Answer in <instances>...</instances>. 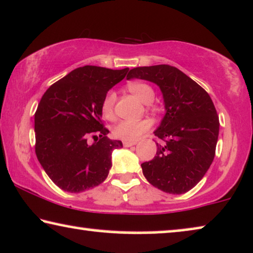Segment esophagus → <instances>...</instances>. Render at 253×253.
I'll return each mask as SVG.
<instances>
[{
  "instance_id": "obj_1",
  "label": "esophagus",
  "mask_w": 253,
  "mask_h": 253,
  "mask_svg": "<svg viewBox=\"0 0 253 253\" xmlns=\"http://www.w3.org/2000/svg\"><path fill=\"white\" fill-rule=\"evenodd\" d=\"M137 141H123V146L124 147H130V146H133V145H136Z\"/></svg>"
}]
</instances>
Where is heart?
Here are the masks:
<instances>
[{
	"label": "heart",
	"mask_w": 253,
	"mask_h": 253,
	"mask_svg": "<svg viewBox=\"0 0 253 253\" xmlns=\"http://www.w3.org/2000/svg\"><path fill=\"white\" fill-rule=\"evenodd\" d=\"M127 89L132 93V94L140 100L145 105H150L153 102L155 98L154 89L151 87L148 84L145 83L134 82L130 83L127 85ZM116 100L115 92L109 91L107 93L105 99L102 101L101 110L103 116L112 117L114 113V103ZM150 129V123L147 121H137V122H132V121H121L113 127V134L119 139L126 140V141H134L139 138L141 134Z\"/></svg>",
	"instance_id": "1"
}]
</instances>
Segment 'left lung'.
<instances>
[{
    "instance_id": "8db88e82",
    "label": "left lung",
    "mask_w": 253,
    "mask_h": 253,
    "mask_svg": "<svg viewBox=\"0 0 253 253\" xmlns=\"http://www.w3.org/2000/svg\"><path fill=\"white\" fill-rule=\"evenodd\" d=\"M144 79L159 86L166 114L154 134L153 160L141 164L148 182L164 192H188L212 165L219 137V117L205 89L184 72L168 64L131 69L126 79Z\"/></svg>"
}]
</instances>
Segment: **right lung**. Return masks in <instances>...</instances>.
<instances>
[{"label":"right lung","mask_w":253,"mask_h":253,"mask_svg":"<svg viewBox=\"0 0 253 253\" xmlns=\"http://www.w3.org/2000/svg\"><path fill=\"white\" fill-rule=\"evenodd\" d=\"M127 71L85 65L51 85L41 98L34 115L36 154L46 174L64 191L83 192L108 176L113 151L123 144L107 137L101 106L107 92ZM94 133L100 138L89 145L87 137Z\"/></svg>","instance_id":"obj_1"}]
</instances>
